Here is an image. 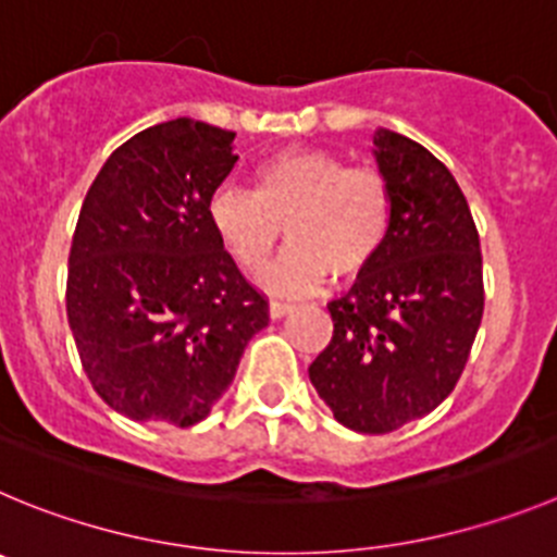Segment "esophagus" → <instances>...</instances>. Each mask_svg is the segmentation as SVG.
I'll list each match as a JSON object with an SVG mask.
<instances>
[{
    "label": "esophagus",
    "mask_w": 557,
    "mask_h": 557,
    "mask_svg": "<svg viewBox=\"0 0 557 557\" xmlns=\"http://www.w3.org/2000/svg\"><path fill=\"white\" fill-rule=\"evenodd\" d=\"M294 310V302H288V299H272L269 302V313H272V319H283L285 313H290Z\"/></svg>",
    "instance_id": "1"
}]
</instances>
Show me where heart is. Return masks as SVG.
<instances>
[{
  "label": "heart",
  "instance_id": "b5f03b06",
  "mask_svg": "<svg viewBox=\"0 0 557 557\" xmlns=\"http://www.w3.org/2000/svg\"><path fill=\"white\" fill-rule=\"evenodd\" d=\"M208 216L230 258L255 274L280 235L288 249L263 274L274 290H313L360 277L383 252L394 222V191L380 169L349 166L327 149H280L255 166L252 191L222 185Z\"/></svg>",
  "mask_w": 557,
  "mask_h": 557
}]
</instances>
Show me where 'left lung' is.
Segmentation results:
<instances>
[{
  "label": "left lung",
  "mask_w": 557,
  "mask_h": 557,
  "mask_svg": "<svg viewBox=\"0 0 557 557\" xmlns=\"http://www.w3.org/2000/svg\"><path fill=\"white\" fill-rule=\"evenodd\" d=\"M377 166L394 191L383 252L327 302L333 338L308 374L355 433H391L453 394L483 319V255L472 210L422 144L380 129Z\"/></svg>",
  "instance_id": "obj_1"
}]
</instances>
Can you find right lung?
<instances>
[{
    "label": "right lung",
    "instance_id": "1",
    "mask_svg": "<svg viewBox=\"0 0 557 557\" xmlns=\"http://www.w3.org/2000/svg\"><path fill=\"white\" fill-rule=\"evenodd\" d=\"M235 133L154 124L104 160L69 252L66 313L94 391L127 419L191 428L230 388L269 299L235 267L208 202Z\"/></svg>",
    "mask_w": 557,
    "mask_h": 557
}]
</instances>
